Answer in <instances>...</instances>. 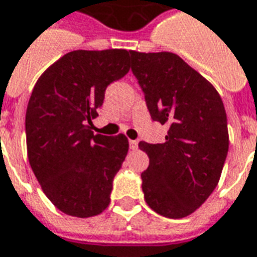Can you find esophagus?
Returning a JSON list of instances; mask_svg holds the SVG:
<instances>
[{
  "instance_id": "1",
  "label": "esophagus",
  "mask_w": 257,
  "mask_h": 257,
  "mask_svg": "<svg viewBox=\"0 0 257 257\" xmlns=\"http://www.w3.org/2000/svg\"><path fill=\"white\" fill-rule=\"evenodd\" d=\"M129 147H131L132 150H136V149H138V142H136V141H129Z\"/></svg>"
}]
</instances>
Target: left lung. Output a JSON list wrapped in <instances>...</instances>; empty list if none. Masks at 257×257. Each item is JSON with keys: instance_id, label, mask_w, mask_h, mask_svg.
<instances>
[{"instance_id": "1", "label": "left lung", "mask_w": 257, "mask_h": 257, "mask_svg": "<svg viewBox=\"0 0 257 257\" xmlns=\"http://www.w3.org/2000/svg\"><path fill=\"white\" fill-rule=\"evenodd\" d=\"M131 57L153 121L168 125L164 143H139L149 156L142 172L145 200L160 216L182 218L220 181L229 145L225 108L214 86L177 54L131 51Z\"/></svg>"}]
</instances>
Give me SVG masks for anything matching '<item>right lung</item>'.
<instances>
[{"label":"right lung","instance_id":"1","mask_svg":"<svg viewBox=\"0 0 257 257\" xmlns=\"http://www.w3.org/2000/svg\"><path fill=\"white\" fill-rule=\"evenodd\" d=\"M126 50L65 54L36 82L26 110L30 167L51 203L68 216H97L128 153L122 134L96 135L91 119L104 91L129 72Z\"/></svg>","mask_w":257,"mask_h":257}]
</instances>
